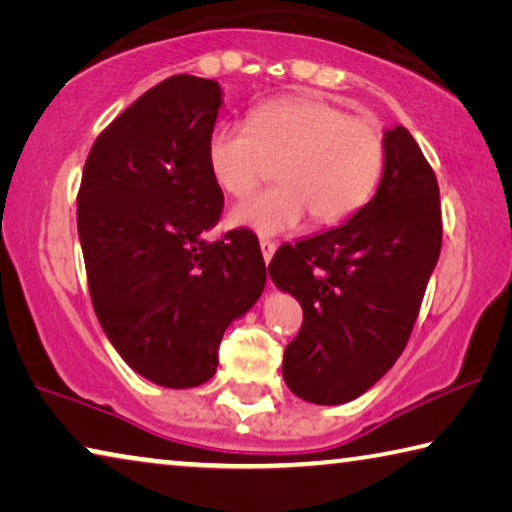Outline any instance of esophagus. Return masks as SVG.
I'll list each match as a JSON object with an SVG mask.
<instances>
[{"label": "esophagus", "mask_w": 512, "mask_h": 512, "mask_svg": "<svg viewBox=\"0 0 512 512\" xmlns=\"http://www.w3.org/2000/svg\"><path fill=\"white\" fill-rule=\"evenodd\" d=\"M259 248H262V257H264V262L269 264L271 262V257H273V253H275V243L273 241H269V239H259Z\"/></svg>", "instance_id": "1"}]
</instances>
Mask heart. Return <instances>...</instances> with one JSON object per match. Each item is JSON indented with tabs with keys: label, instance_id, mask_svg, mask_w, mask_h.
Here are the masks:
<instances>
[{
	"label": "heart",
	"instance_id": "b5f03b06",
	"mask_svg": "<svg viewBox=\"0 0 512 512\" xmlns=\"http://www.w3.org/2000/svg\"><path fill=\"white\" fill-rule=\"evenodd\" d=\"M207 164L232 198L248 196L278 164L273 189L259 191L230 212L234 227L264 237L305 221L332 225L369 200L383 168L378 129L316 95H291L250 111L248 125L227 123L207 139Z\"/></svg>",
	"mask_w": 512,
	"mask_h": 512
}]
</instances>
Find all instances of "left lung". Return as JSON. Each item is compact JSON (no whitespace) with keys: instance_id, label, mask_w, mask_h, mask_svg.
Returning a JSON list of instances; mask_svg holds the SVG:
<instances>
[{"instance_id":"left-lung-1","label":"left lung","mask_w":512,"mask_h":512,"mask_svg":"<svg viewBox=\"0 0 512 512\" xmlns=\"http://www.w3.org/2000/svg\"><path fill=\"white\" fill-rule=\"evenodd\" d=\"M383 177L346 223L269 264L273 285L303 307L282 376L298 399H358L399 360L442 248L440 186L403 125L385 129Z\"/></svg>"}]
</instances>
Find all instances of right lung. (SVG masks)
Here are the masks:
<instances>
[{
    "mask_svg": "<svg viewBox=\"0 0 512 512\" xmlns=\"http://www.w3.org/2000/svg\"><path fill=\"white\" fill-rule=\"evenodd\" d=\"M221 104L214 79H164L97 136L77 196L88 289L104 335L136 373L170 389L214 376L225 328L266 285L253 232L202 239L223 212L207 164Z\"/></svg>",
    "mask_w": 512,
    "mask_h": 512,
    "instance_id": "1",
    "label": "right lung"
}]
</instances>
